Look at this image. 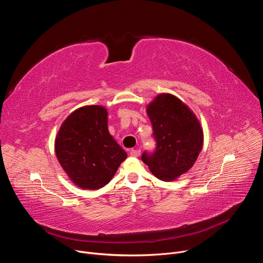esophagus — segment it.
I'll return each mask as SVG.
<instances>
[{
  "label": "esophagus",
  "mask_w": 263,
  "mask_h": 263,
  "mask_svg": "<svg viewBox=\"0 0 263 263\" xmlns=\"http://www.w3.org/2000/svg\"><path fill=\"white\" fill-rule=\"evenodd\" d=\"M130 155H131L132 157H138V156L140 155V149H138V148H132V149H130Z\"/></svg>",
  "instance_id": "1"
}]
</instances>
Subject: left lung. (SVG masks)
<instances>
[{"label":"left lung","mask_w":263,"mask_h":263,"mask_svg":"<svg viewBox=\"0 0 263 263\" xmlns=\"http://www.w3.org/2000/svg\"><path fill=\"white\" fill-rule=\"evenodd\" d=\"M146 114L156 141L154 152H143L141 160L158 179L170 182L195 164L203 146V130L193 111L170 93L157 96Z\"/></svg>","instance_id":"1"}]
</instances>
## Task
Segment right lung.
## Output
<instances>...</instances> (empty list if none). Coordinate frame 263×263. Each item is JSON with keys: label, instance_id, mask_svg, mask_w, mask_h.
I'll return each mask as SVG.
<instances>
[{"label": "right lung", "instance_id": "right-lung-1", "mask_svg": "<svg viewBox=\"0 0 263 263\" xmlns=\"http://www.w3.org/2000/svg\"><path fill=\"white\" fill-rule=\"evenodd\" d=\"M107 110L84 106L70 114L55 140L59 163L69 179L84 190H99L117 173L127 153L108 131Z\"/></svg>", "mask_w": 263, "mask_h": 263}]
</instances>
